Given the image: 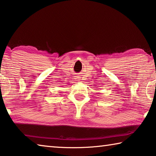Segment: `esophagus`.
Here are the masks:
<instances>
[{"label": "esophagus", "mask_w": 156, "mask_h": 156, "mask_svg": "<svg viewBox=\"0 0 156 156\" xmlns=\"http://www.w3.org/2000/svg\"><path fill=\"white\" fill-rule=\"evenodd\" d=\"M75 80L76 81H80V78H79L78 77H76V78H75Z\"/></svg>", "instance_id": "esophagus-1"}]
</instances>
